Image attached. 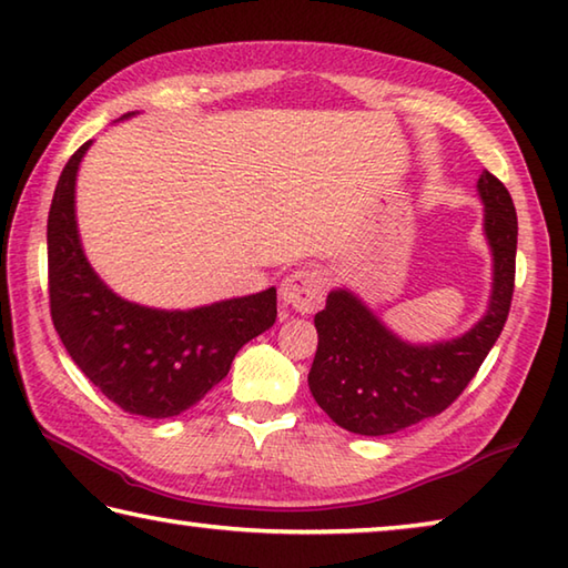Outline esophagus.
<instances>
[{"label":"esophagus","mask_w":568,"mask_h":568,"mask_svg":"<svg viewBox=\"0 0 568 568\" xmlns=\"http://www.w3.org/2000/svg\"><path fill=\"white\" fill-rule=\"evenodd\" d=\"M326 296V276L320 268H300V272L290 274L278 286V300L284 306L302 314H312L320 310Z\"/></svg>","instance_id":"esophagus-1"}]
</instances>
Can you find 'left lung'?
<instances>
[{
	"mask_svg": "<svg viewBox=\"0 0 568 568\" xmlns=\"http://www.w3.org/2000/svg\"><path fill=\"white\" fill-rule=\"evenodd\" d=\"M476 189L484 202L494 282L486 314L469 332L449 342H404L349 290L329 292L326 306L314 316L320 346L310 389L342 429L384 436L442 414L499 339L514 294L519 224L509 189L491 172H481Z\"/></svg>",
	"mask_w": 568,
	"mask_h": 568,
	"instance_id": "8db88e82",
	"label": "left lung"
}]
</instances>
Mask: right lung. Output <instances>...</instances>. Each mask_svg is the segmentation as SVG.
I'll use <instances>...</instances> for the list:
<instances>
[{
	"label": "right lung",
	"mask_w": 568,
	"mask_h": 568,
	"mask_svg": "<svg viewBox=\"0 0 568 568\" xmlns=\"http://www.w3.org/2000/svg\"><path fill=\"white\" fill-rule=\"evenodd\" d=\"M132 116L124 114L122 119ZM92 142L59 176L47 222L49 310L72 362L109 402L146 419L194 406L229 374L236 352L276 322V290L196 310H152L116 296L87 262L74 186Z\"/></svg>",
	"instance_id": "obj_1"
}]
</instances>
